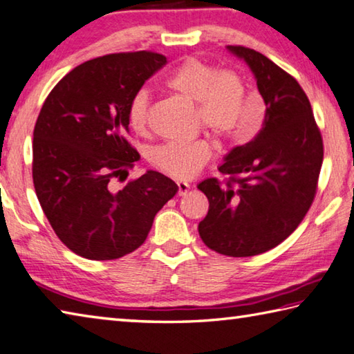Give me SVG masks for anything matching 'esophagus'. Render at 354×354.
Here are the masks:
<instances>
[{"instance_id": "esophagus-1", "label": "esophagus", "mask_w": 354, "mask_h": 354, "mask_svg": "<svg viewBox=\"0 0 354 354\" xmlns=\"http://www.w3.org/2000/svg\"><path fill=\"white\" fill-rule=\"evenodd\" d=\"M189 189V185L186 182H177V194L178 196H185Z\"/></svg>"}]
</instances>
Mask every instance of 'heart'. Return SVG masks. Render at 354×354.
I'll return each mask as SVG.
<instances>
[{"label":"heart","mask_w":354,"mask_h":354,"mask_svg":"<svg viewBox=\"0 0 354 354\" xmlns=\"http://www.w3.org/2000/svg\"><path fill=\"white\" fill-rule=\"evenodd\" d=\"M176 94L198 104L202 128L217 142H248L259 126L243 124L242 109L246 100V82L234 69H218L216 64L196 57L186 58L166 80ZM151 97L146 89L137 91L128 103V123L136 132L148 126ZM209 145L205 140L189 143L169 142L151 151L149 160L156 169L178 180L191 178L208 163Z\"/></svg>","instance_id":"1"}]
</instances>
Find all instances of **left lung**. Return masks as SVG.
Returning <instances> with one entry per match:
<instances>
[{"instance_id":"obj_1","label":"left lung","mask_w":354,"mask_h":354,"mask_svg":"<svg viewBox=\"0 0 354 354\" xmlns=\"http://www.w3.org/2000/svg\"><path fill=\"white\" fill-rule=\"evenodd\" d=\"M243 58L266 104L259 134L225 157V180L206 178L208 197L198 234L209 250L250 257L274 248L304 220L317 191L324 160L321 129L297 80L262 53L228 46Z\"/></svg>"}]
</instances>
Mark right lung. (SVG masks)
Here are the masks:
<instances>
[{
  "label": "right lung",
  "instance_id": "add662e5",
  "mask_svg": "<svg viewBox=\"0 0 354 354\" xmlns=\"http://www.w3.org/2000/svg\"><path fill=\"white\" fill-rule=\"evenodd\" d=\"M168 63L157 52L109 53L77 66L46 98L33 129L32 178L57 237L91 260L136 251L177 185L157 171L112 191L140 158L128 142V103Z\"/></svg>",
  "mask_w": 354,
  "mask_h": 354
}]
</instances>
